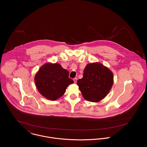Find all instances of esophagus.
Listing matches in <instances>:
<instances>
[{
	"instance_id": "34e87169",
	"label": "esophagus",
	"mask_w": 147,
	"mask_h": 147,
	"mask_svg": "<svg viewBox=\"0 0 147 147\" xmlns=\"http://www.w3.org/2000/svg\"><path fill=\"white\" fill-rule=\"evenodd\" d=\"M77 80H78V79H77L76 78H75L74 79V83H76Z\"/></svg>"
}]
</instances>
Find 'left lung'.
<instances>
[{
    "label": "left lung",
    "instance_id": "obj_1",
    "mask_svg": "<svg viewBox=\"0 0 147 147\" xmlns=\"http://www.w3.org/2000/svg\"><path fill=\"white\" fill-rule=\"evenodd\" d=\"M113 78L112 72L103 64L89 63L84 68L83 78L78 80L77 85L86 100L98 102L109 93Z\"/></svg>",
    "mask_w": 147,
    "mask_h": 147
}]
</instances>
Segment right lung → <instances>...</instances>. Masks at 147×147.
<instances>
[{
    "mask_svg": "<svg viewBox=\"0 0 147 147\" xmlns=\"http://www.w3.org/2000/svg\"><path fill=\"white\" fill-rule=\"evenodd\" d=\"M69 72L58 63H46L35 75L34 81L39 92L46 98L55 101L62 97L67 87L74 81Z\"/></svg>",
    "mask_w": 147,
    "mask_h": 147,
    "instance_id": "add662e5",
    "label": "right lung"
}]
</instances>
